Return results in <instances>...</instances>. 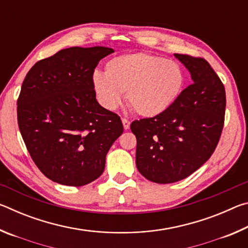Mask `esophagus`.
Segmentation results:
<instances>
[{
  "label": "esophagus",
  "instance_id": "34e87169",
  "mask_svg": "<svg viewBox=\"0 0 248 248\" xmlns=\"http://www.w3.org/2000/svg\"><path fill=\"white\" fill-rule=\"evenodd\" d=\"M123 124L124 130H128L130 128V121L125 118H123Z\"/></svg>",
  "mask_w": 248,
  "mask_h": 248
}]
</instances>
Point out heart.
<instances>
[{"mask_svg":"<svg viewBox=\"0 0 248 248\" xmlns=\"http://www.w3.org/2000/svg\"><path fill=\"white\" fill-rule=\"evenodd\" d=\"M185 82L177 62L145 52L112 58L105 64V74L95 72L92 78L103 107L114 110L127 92L129 106L142 117H155L170 109L182 94Z\"/></svg>","mask_w":248,"mask_h":248,"instance_id":"obj_1","label":"heart"}]
</instances>
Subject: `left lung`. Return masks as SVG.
<instances>
[{
  "mask_svg": "<svg viewBox=\"0 0 248 248\" xmlns=\"http://www.w3.org/2000/svg\"><path fill=\"white\" fill-rule=\"evenodd\" d=\"M192 84L163 114L134 120L136 164L146 179L170 184L188 177L215 152L224 124L225 90L203 58L175 53Z\"/></svg>",
  "mask_w": 248,
  "mask_h": 248,
  "instance_id": "8db88e82",
  "label": "left lung"
}]
</instances>
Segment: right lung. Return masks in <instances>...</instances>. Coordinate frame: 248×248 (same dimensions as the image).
Masks as SVG:
<instances>
[{"mask_svg": "<svg viewBox=\"0 0 248 248\" xmlns=\"http://www.w3.org/2000/svg\"><path fill=\"white\" fill-rule=\"evenodd\" d=\"M111 48L72 47L35 63L17 99V121L29 154L46 177L84 186L103 174L107 152L124 132L120 117L100 106L92 85Z\"/></svg>", "mask_w": 248, "mask_h": 248, "instance_id": "right-lung-1", "label": "right lung"}]
</instances>
